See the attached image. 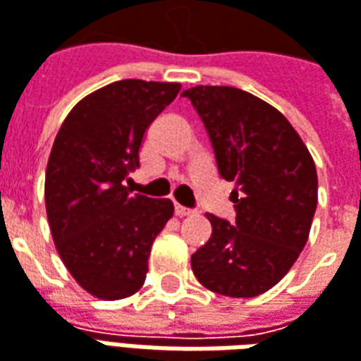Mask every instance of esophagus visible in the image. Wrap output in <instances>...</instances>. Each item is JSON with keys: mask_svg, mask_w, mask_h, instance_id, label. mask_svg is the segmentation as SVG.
<instances>
[{"mask_svg": "<svg viewBox=\"0 0 361 361\" xmlns=\"http://www.w3.org/2000/svg\"><path fill=\"white\" fill-rule=\"evenodd\" d=\"M191 213H193L191 209L180 205V203H176V215H178V216H189V215H191Z\"/></svg>", "mask_w": 361, "mask_h": 361, "instance_id": "1", "label": "esophagus"}]
</instances>
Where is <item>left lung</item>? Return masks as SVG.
<instances>
[{"label":"left lung","mask_w":361,"mask_h":361,"mask_svg":"<svg viewBox=\"0 0 361 361\" xmlns=\"http://www.w3.org/2000/svg\"><path fill=\"white\" fill-rule=\"evenodd\" d=\"M193 103L215 150L221 178L233 181L236 221L207 215L211 238L191 256L199 283L226 297L266 293L307 244L317 211V168L291 123L238 87L197 85Z\"/></svg>","instance_id":"8db88e82"}]
</instances>
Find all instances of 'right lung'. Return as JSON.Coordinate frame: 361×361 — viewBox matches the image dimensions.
Listing matches in <instances>:
<instances>
[{
	"label": "right lung",
	"instance_id": "1",
	"mask_svg": "<svg viewBox=\"0 0 361 361\" xmlns=\"http://www.w3.org/2000/svg\"><path fill=\"white\" fill-rule=\"evenodd\" d=\"M173 82L121 80L85 95L50 150L44 201L56 250L78 286L103 301L145 283L152 242L173 215L170 199L130 195L146 128L180 93Z\"/></svg>",
	"mask_w": 361,
	"mask_h": 361
}]
</instances>
